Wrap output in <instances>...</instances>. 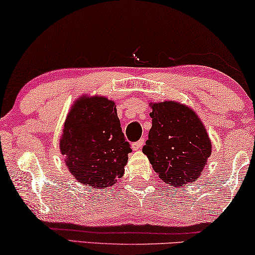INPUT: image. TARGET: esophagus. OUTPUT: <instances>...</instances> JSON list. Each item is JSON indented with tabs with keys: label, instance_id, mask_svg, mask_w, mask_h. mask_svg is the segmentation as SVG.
I'll use <instances>...</instances> for the list:
<instances>
[{
	"label": "esophagus",
	"instance_id": "1",
	"mask_svg": "<svg viewBox=\"0 0 255 255\" xmlns=\"http://www.w3.org/2000/svg\"><path fill=\"white\" fill-rule=\"evenodd\" d=\"M145 144V139L144 138H141L140 140H138V141H135V142H133V144H132V149H133V151H138L139 148H141L142 147V145Z\"/></svg>",
	"mask_w": 255,
	"mask_h": 255
}]
</instances>
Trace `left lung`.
<instances>
[{
  "label": "left lung",
  "mask_w": 255,
  "mask_h": 255,
  "mask_svg": "<svg viewBox=\"0 0 255 255\" xmlns=\"http://www.w3.org/2000/svg\"><path fill=\"white\" fill-rule=\"evenodd\" d=\"M152 128L142 153L163 182L194 183L211 155L212 144L201 118L176 101L149 103Z\"/></svg>",
  "instance_id": "1"
}]
</instances>
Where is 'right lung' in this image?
I'll return each mask as SVG.
<instances>
[{"label":"right lung","mask_w":255,"mask_h":255,"mask_svg":"<svg viewBox=\"0 0 255 255\" xmlns=\"http://www.w3.org/2000/svg\"><path fill=\"white\" fill-rule=\"evenodd\" d=\"M59 146L72 176L95 189H107L124 175L131 152L114 101L87 94L72 104Z\"/></svg>","instance_id":"obj_1"}]
</instances>
